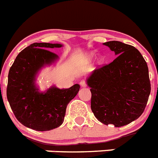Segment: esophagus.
I'll return each mask as SVG.
<instances>
[{
	"mask_svg": "<svg viewBox=\"0 0 158 158\" xmlns=\"http://www.w3.org/2000/svg\"><path fill=\"white\" fill-rule=\"evenodd\" d=\"M80 85L81 87H86L87 86V82L85 80H81L80 81Z\"/></svg>",
	"mask_w": 158,
	"mask_h": 158,
	"instance_id": "34e87169",
	"label": "esophagus"
}]
</instances>
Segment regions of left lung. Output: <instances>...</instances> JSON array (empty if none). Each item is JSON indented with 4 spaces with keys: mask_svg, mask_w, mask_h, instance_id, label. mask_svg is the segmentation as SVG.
Listing matches in <instances>:
<instances>
[{
    "mask_svg": "<svg viewBox=\"0 0 158 158\" xmlns=\"http://www.w3.org/2000/svg\"><path fill=\"white\" fill-rule=\"evenodd\" d=\"M104 44L117 57L95 69L88 79L91 109L102 123L119 127L139 118L144 111L151 90L149 69L133 46L118 41Z\"/></svg>",
    "mask_w": 158,
    "mask_h": 158,
    "instance_id": "1",
    "label": "left lung"
}]
</instances>
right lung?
<instances>
[{"label":"right lung","instance_id":"obj_1","mask_svg":"<svg viewBox=\"0 0 158 158\" xmlns=\"http://www.w3.org/2000/svg\"><path fill=\"white\" fill-rule=\"evenodd\" d=\"M61 44L35 43L19 52L11 66L8 77L7 99L20 123L39 131H51L61 126L66 107L77 94L80 85L69 89L52 87L40 93L35 86V77L41 67L58 58L47 49Z\"/></svg>","mask_w":158,"mask_h":158}]
</instances>
